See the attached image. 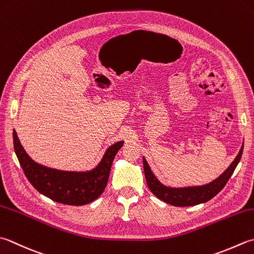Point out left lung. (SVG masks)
Segmentation results:
<instances>
[{"label":"left lung","mask_w":254,"mask_h":254,"mask_svg":"<svg viewBox=\"0 0 254 254\" xmlns=\"http://www.w3.org/2000/svg\"><path fill=\"white\" fill-rule=\"evenodd\" d=\"M243 152V144L240 148L239 153L236 156L235 160L230 164L229 167L223 172L219 177L212 182L205 184L200 186H186V187H171L162 184L157 180V177L154 175L150 165L146 162L145 157L143 156V168L145 174V180L150 190L155 195L158 199L165 201L170 205L177 207H187L195 206L203 203L211 198L215 197L219 192L229 178L235 172L236 167L239 164Z\"/></svg>","instance_id":"8db88e82"}]
</instances>
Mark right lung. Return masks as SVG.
Wrapping results in <instances>:
<instances>
[{
	"label": "right lung",
	"mask_w": 254,
	"mask_h": 254,
	"mask_svg": "<svg viewBox=\"0 0 254 254\" xmlns=\"http://www.w3.org/2000/svg\"><path fill=\"white\" fill-rule=\"evenodd\" d=\"M14 151L18 162L33 187L42 195L56 202L82 206L96 200L106 188L112 162L123 141L112 144L104 152L101 161L90 171H61L38 164L29 157L13 130Z\"/></svg>",
	"instance_id": "right-lung-1"
}]
</instances>
